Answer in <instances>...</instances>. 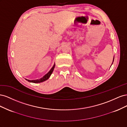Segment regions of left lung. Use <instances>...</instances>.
Returning <instances> with one entry per match:
<instances>
[{
    "label": "left lung",
    "mask_w": 127,
    "mask_h": 127,
    "mask_svg": "<svg viewBox=\"0 0 127 127\" xmlns=\"http://www.w3.org/2000/svg\"><path fill=\"white\" fill-rule=\"evenodd\" d=\"M114 58H113V62H112V64H113V61H114Z\"/></svg>",
    "instance_id": "8db88e82"
}]
</instances>
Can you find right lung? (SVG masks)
I'll return each instance as SVG.
<instances>
[{
	"mask_svg": "<svg viewBox=\"0 0 127 127\" xmlns=\"http://www.w3.org/2000/svg\"><path fill=\"white\" fill-rule=\"evenodd\" d=\"M55 67V64H54V65H53V67L51 68L50 70L47 74H45L43 77L39 79H36V80H29V79H25L26 80H28V81L29 82L33 83H42L43 82H44V81H45V80H47V79H48L50 77L51 75L52 74V73L53 71V69H54Z\"/></svg>",
	"mask_w": 127,
	"mask_h": 127,
	"instance_id": "obj_1",
	"label": "right lung"
}]
</instances>
